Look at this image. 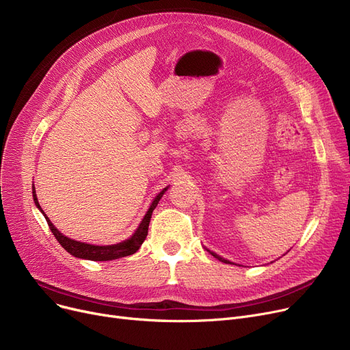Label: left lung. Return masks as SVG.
Returning <instances> with one entry per match:
<instances>
[{
    "mask_svg": "<svg viewBox=\"0 0 350 350\" xmlns=\"http://www.w3.org/2000/svg\"><path fill=\"white\" fill-rule=\"evenodd\" d=\"M210 252H211V251H210ZM211 255H213V256H215V258H217V260H219V261H221V262H226V264H231L230 261H227V260L221 258V256H218V255H217V254H214V252H211Z\"/></svg>",
    "mask_w": 350,
    "mask_h": 350,
    "instance_id": "1",
    "label": "left lung"
}]
</instances>
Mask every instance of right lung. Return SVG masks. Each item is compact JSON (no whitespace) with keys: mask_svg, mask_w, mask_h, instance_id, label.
Masks as SVG:
<instances>
[{"mask_svg":"<svg viewBox=\"0 0 350 350\" xmlns=\"http://www.w3.org/2000/svg\"><path fill=\"white\" fill-rule=\"evenodd\" d=\"M165 189L156 196V198L153 200V203L149 208V211L146 213L143 221L140 223L139 228L136 230V232L132 235V238H129L127 241H123L120 244H115V245H90V244H85V243H79L72 240V238L65 237L64 234H61L57 228L53 227V224L51 223V219L46 217V214L41 210V206L38 203V198H36L35 190H33V201L36 207H38L42 214L45 215L46 223L52 231V234L57 238L58 243L73 256H78V258H83V260H90V261H110V260H118L122 258V256H127V255H132L135 254L140 245L143 244V241L146 240V235H147V230H149V223H150V218H152V213L156 208V206L159 204L160 198L163 197Z\"/></svg>","mask_w":350,"mask_h":350,"instance_id":"1","label":"right lung"}]
</instances>
